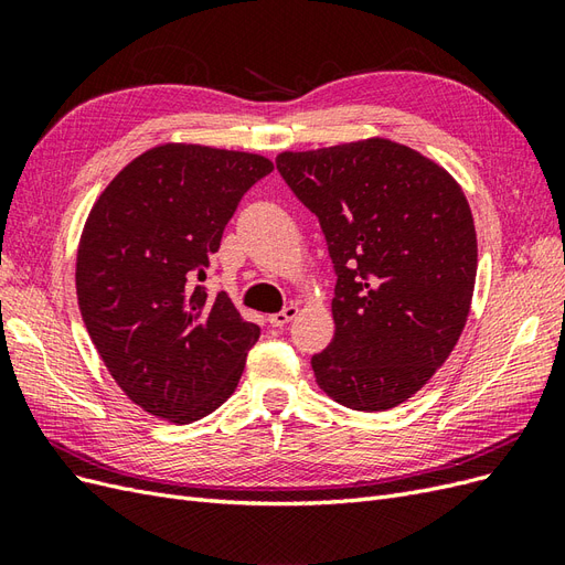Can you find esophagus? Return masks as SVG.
<instances>
[{"mask_svg": "<svg viewBox=\"0 0 565 565\" xmlns=\"http://www.w3.org/2000/svg\"><path fill=\"white\" fill-rule=\"evenodd\" d=\"M297 316H299V309L292 303V306H287V309H282L280 313L268 316V322L273 324V328H285V324H287L289 320H295Z\"/></svg>", "mask_w": 565, "mask_h": 565, "instance_id": "obj_1", "label": "esophagus"}]
</instances>
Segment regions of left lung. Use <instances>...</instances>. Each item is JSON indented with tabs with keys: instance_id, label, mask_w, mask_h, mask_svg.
<instances>
[{
	"instance_id": "1",
	"label": "left lung",
	"mask_w": 565,
	"mask_h": 565,
	"mask_svg": "<svg viewBox=\"0 0 565 565\" xmlns=\"http://www.w3.org/2000/svg\"><path fill=\"white\" fill-rule=\"evenodd\" d=\"M278 172L324 233L337 285L334 339L311 358L344 407L413 398L465 330L478 266L471 207L448 169L382 136L285 150Z\"/></svg>"
}]
</instances>
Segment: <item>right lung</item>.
Returning a JSON list of instances; mask_svg holds the SVG:
<instances>
[{
  "label": "right lung",
  "instance_id": "obj_1",
  "mask_svg": "<svg viewBox=\"0 0 565 565\" xmlns=\"http://www.w3.org/2000/svg\"><path fill=\"white\" fill-rule=\"evenodd\" d=\"M270 169L256 152L160 143L106 185L84 221L79 313L110 377L146 413L191 424L241 382L259 324L198 280L237 202Z\"/></svg>",
  "mask_w": 565,
  "mask_h": 565
}]
</instances>
